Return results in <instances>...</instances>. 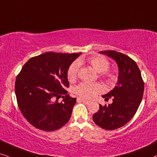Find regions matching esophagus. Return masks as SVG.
Listing matches in <instances>:
<instances>
[{
    "label": "esophagus",
    "mask_w": 157,
    "mask_h": 157,
    "mask_svg": "<svg viewBox=\"0 0 157 157\" xmlns=\"http://www.w3.org/2000/svg\"><path fill=\"white\" fill-rule=\"evenodd\" d=\"M77 101H81V102H83L84 104H86V105H89L90 104V101H87V100H85V99H81L80 97H78V98H77Z\"/></svg>",
    "instance_id": "obj_1"
}]
</instances>
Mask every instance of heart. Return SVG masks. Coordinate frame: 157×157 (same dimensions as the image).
<instances>
[{
  "instance_id": "1",
  "label": "heart",
  "mask_w": 157,
  "mask_h": 157,
  "mask_svg": "<svg viewBox=\"0 0 157 157\" xmlns=\"http://www.w3.org/2000/svg\"><path fill=\"white\" fill-rule=\"evenodd\" d=\"M83 62V59H79L76 60L69 66L67 76L68 80L73 82L76 80L78 76L79 67L81 63ZM87 62L90 64V66L100 74V77L104 80L109 83H113L116 80V75L114 72L109 71V63L105 58L101 56L91 57L87 59ZM103 88L99 83H91L86 82H82L75 88V93L81 98L88 99H93L98 93L102 91Z\"/></svg>"
}]
</instances>
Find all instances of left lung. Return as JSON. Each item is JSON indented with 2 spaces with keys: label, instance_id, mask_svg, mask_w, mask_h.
Here are the masks:
<instances>
[{
  "label": "left lung",
  "instance_id": "left-lung-1",
  "mask_svg": "<svg viewBox=\"0 0 157 157\" xmlns=\"http://www.w3.org/2000/svg\"><path fill=\"white\" fill-rule=\"evenodd\" d=\"M117 63L119 69L117 85L103 98H113V103L102 106L93 115V121L105 130H115L125 125L138 110L144 94V83L141 71L133 59L115 50L100 51Z\"/></svg>",
  "mask_w": 157,
  "mask_h": 157
}]
</instances>
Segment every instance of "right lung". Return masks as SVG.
<instances>
[{
    "mask_svg": "<svg viewBox=\"0 0 157 157\" xmlns=\"http://www.w3.org/2000/svg\"><path fill=\"white\" fill-rule=\"evenodd\" d=\"M81 54L48 52L30 58L22 67L16 79V97L22 115L34 127L53 131L70 120L76 98L66 90L67 72ZM61 96L63 101L58 103Z\"/></svg>",
    "mask_w": 157,
    "mask_h": 157,
    "instance_id": "1",
    "label": "right lung"
}]
</instances>
